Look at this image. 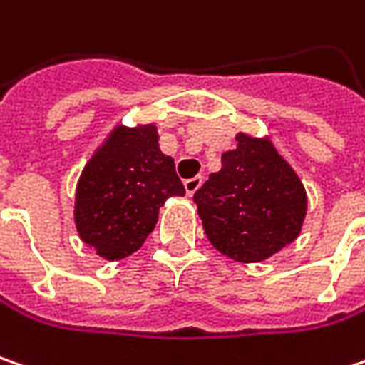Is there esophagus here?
<instances>
[{
    "instance_id": "obj_1",
    "label": "esophagus",
    "mask_w": 365,
    "mask_h": 365,
    "mask_svg": "<svg viewBox=\"0 0 365 365\" xmlns=\"http://www.w3.org/2000/svg\"><path fill=\"white\" fill-rule=\"evenodd\" d=\"M201 185H203V176H195V178H189V180H185V191L189 197H192L195 192L201 189Z\"/></svg>"
}]
</instances>
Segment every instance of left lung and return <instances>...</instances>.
Masks as SVG:
<instances>
[{"label": "left lung", "instance_id": "8db88e82", "mask_svg": "<svg viewBox=\"0 0 365 365\" xmlns=\"http://www.w3.org/2000/svg\"><path fill=\"white\" fill-rule=\"evenodd\" d=\"M195 203L215 250L236 263H261L300 236L308 195L271 137L240 131Z\"/></svg>", "mask_w": 365, "mask_h": 365}]
</instances>
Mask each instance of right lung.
<instances>
[{
  "label": "right lung",
  "instance_id": "obj_1",
  "mask_svg": "<svg viewBox=\"0 0 365 365\" xmlns=\"http://www.w3.org/2000/svg\"><path fill=\"white\" fill-rule=\"evenodd\" d=\"M158 139L154 123H117L80 174L76 230L104 261H120L139 250L166 199L185 195L174 160L162 154Z\"/></svg>",
  "mask_w": 365,
  "mask_h": 365
}]
</instances>
